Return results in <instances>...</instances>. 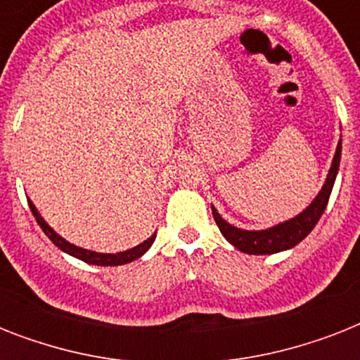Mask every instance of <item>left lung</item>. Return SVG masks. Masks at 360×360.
Wrapping results in <instances>:
<instances>
[{
	"mask_svg": "<svg viewBox=\"0 0 360 360\" xmlns=\"http://www.w3.org/2000/svg\"><path fill=\"white\" fill-rule=\"evenodd\" d=\"M340 155L342 140L338 141L335 158H333V166H330L329 175H327V181H325L321 192L299 217L288 220L284 224H278L262 231L239 230L236 226L228 224L226 220H222V217L213 207L214 222L219 226V230L222 231V236L245 254H274V252L288 250V248H293L295 245H299L314 230V226L318 224V220L321 219V214H323L325 207L329 203L333 185H335L336 174H338V166H340Z\"/></svg>",
	"mask_w": 360,
	"mask_h": 360,
	"instance_id": "obj_1",
	"label": "left lung"
}]
</instances>
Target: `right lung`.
Instances as JSON below:
<instances>
[{
    "instance_id": "obj_1",
    "label": "right lung",
    "mask_w": 360,
    "mask_h": 360,
    "mask_svg": "<svg viewBox=\"0 0 360 360\" xmlns=\"http://www.w3.org/2000/svg\"><path fill=\"white\" fill-rule=\"evenodd\" d=\"M27 203H30V209H31V213H33V217H35L37 224L41 226L42 231L46 233L48 239L52 240L53 245L58 246V248H61L63 252H67V254H70V256L78 257V259H82V262L91 263V265H104V267H108V265H123V263H129L132 262V259H138V257L143 256V254L149 250V246H151L153 240H155V236H151L147 240H143L141 245L134 246V248H130V250L120 252V254H98V252L86 250V248L70 245L69 240H65L63 237H59L58 233H56V231H53L52 228L42 220L41 214L37 213L35 205H33L31 202Z\"/></svg>"
}]
</instances>
